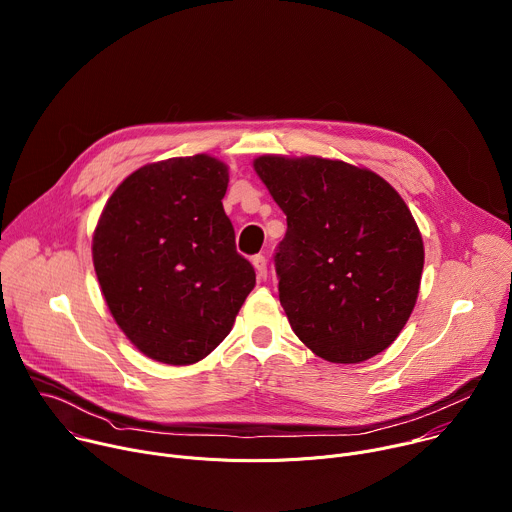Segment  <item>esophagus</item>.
<instances>
[{
  "instance_id": "1",
  "label": "esophagus",
  "mask_w": 512,
  "mask_h": 512,
  "mask_svg": "<svg viewBox=\"0 0 512 512\" xmlns=\"http://www.w3.org/2000/svg\"><path fill=\"white\" fill-rule=\"evenodd\" d=\"M253 267L259 279H267V259L263 255H255L253 257Z\"/></svg>"
}]
</instances>
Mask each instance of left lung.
I'll return each instance as SVG.
<instances>
[{"mask_svg":"<svg viewBox=\"0 0 512 512\" xmlns=\"http://www.w3.org/2000/svg\"><path fill=\"white\" fill-rule=\"evenodd\" d=\"M287 216L275 253L291 330L320 358L364 362L389 348L419 294L423 239L399 192L369 168L318 156H259Z\"/></svg>","mask_w":512,"mask_h":512,"instance_id":"left-lung-1","label":"left lung"}]
</instances>
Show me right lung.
Listing matches in <instances>:
<instances>
[{
	"label": "right lung",
	"instance_id": "right-lung-1",
	"mask_svg": "<svg viewBox=\"0 0 512 512\" xmlns=\"http://www.w3.org/2000/svg\"><path fill=\"white\" fill-rule=\"evenodd\" d=\"M229 166L208 154L152 162L109 196L93 265L107 308L148 358L186 367L231 332L255 287L223 198Z\"/></svg>",
	"mask_w": 512,
	"mask_h": 512
}]
</instances>
